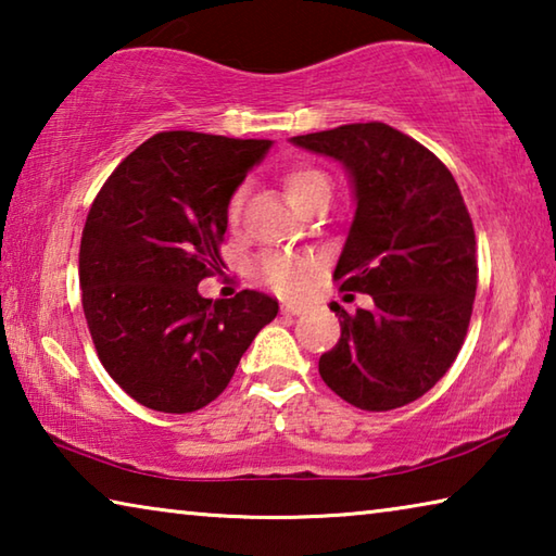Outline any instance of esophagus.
I'll use <instances>...</instances> for the list:
<instances>
[{
  "label": "esophagus",
  "mask_w": 556,
  "mask_h": 556,
  "mask_svg": "<svg viewBox=\"0 0 556 556\" xmlns=\"http://www.w3.org/2000/svg\"><path fill=\"white\" fill-rule=\"evenodd\" d=\"M281 314L301 316V314H306V306L304 304H296V301H285V304H281Z\"/></svg>",
  "instance_id": "1"
}]
</instances>
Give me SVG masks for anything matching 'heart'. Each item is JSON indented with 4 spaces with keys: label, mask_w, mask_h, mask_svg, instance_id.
<instances>
[{
    "label": "heart",
    "mask_w": 556,
    "mask_h": 556,
    "mask_svg": "<svg viewBox=\"0 0 556 556\" xmlns=\"http://www.w3.org/2000/svg\"><path fill=\"white\" fill-rule=\"evenodd\" d=\"M281 186H285V193L291 205H301L318 191H331L328 176L314 166L291 168V172H287L285 178H281ZM242 195V188H238V191L230 195V220L238 218ZM255 275L260 281H265L269 289L279 291V294L296 296L306 294V291L316 285L318 275H321V265H318V260L314 255H306V252H265V255L255 262Z\"/></svg>",
    "instance_id": "heart-1"
}]
</instances>
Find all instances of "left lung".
I'll use <instances>...</instances> for the list:
<instances>
[{"label": "left lung", "mask_w": 556, "mask_h": 556, "mask_svg": "<svg viewBox=\"0 0 556 556\" xmlns=\"http://www.w3.org/2000/svg\"><path fill=\"white\" fill-rule=\"evenodd\" d=\"M291 142L351 172L357 208L333 279L375 304L355 314L331 304L341 338L318 372L353 407H404L444 378L473 314L478 255L464 195L437 154L384 122Z\"/></svg>", "instance_id": "obj_1"}]
</instances>
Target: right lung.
I'll use <instances>...</instances> for the list:
<instances>
[{
    "label": "right lung",
    "mask_w": 556,
    "mask_h": 556,
    "mask_svg": "<svg viewBox=\"0 0 556 556\" xmlns=\"http://www.w3.org/2000/svg\"><path fill=\"white\" fill-rule=\"evenodd\" d=\"M271 147L159 131L102 184L80 240L83 312L100 363L131 400L186 414L228 388L252 338L277 316L262 291L203 299L223 265L228 201Z\"/></svg>",
    "instance_id": "add662e5"
}]
</instances>
